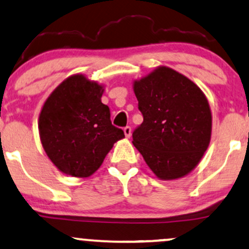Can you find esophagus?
<instances>
[{
  "label": "esophagus",
  "mask_w": 249,
  "mask_h": 249,
  "mask_svg": "<svg viewBox=\"0 0 249 249\" xmlns=\"http://www.w3.org/2000/svg\"><path fill=\"white\" fill-rule=\"evenodd\" d=\"M124 133H125V137L130 138L131 133H132V130H131V127L130 126H125L124 127Z\"/></svg>",
  "instance_id": "1"
}]
</instances>
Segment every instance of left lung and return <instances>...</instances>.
Segmentation results:
<instances>
[{
	"instance_id": "obj_1",
	"label": "left lung",
	"mask_w": 249,
	"mask_h": 249,
	"mask_svg": "<svg viewBox=\"0 0 249 249\" xmlns=\"http://www.w3.org/2000/svg\"><path fill=\"white\" fill-rule=\"evenodd\" d=\"M133 89L143 117L132 133L133 145L159 178L189 174L210 143L212 117L205 95L168 67L136 81Z\"/></svg>"
}]
</instances>
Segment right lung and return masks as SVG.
<instances>
[{
  "label": "right lung",
  "instance_id": "obj_1",
  "mask_svg": "<svg viewBox=\"0 0 249 249\" xmlns=\"http://www.w3.org/2000/svg\"><path fill=\"white\" fill-rule=\"evenodd\" d=\"M103 87L83 75L66 79L45 102L39 134L50 160L67 175L88 178L100 168L113 143L124 138L102 103Z\"/></svg>",
  "mask_w": 249,
  "mask_h": 249
}]
</instances>
